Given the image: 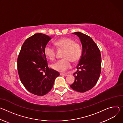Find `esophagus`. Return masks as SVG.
Listing matches in <instances>:
<instances>
[{
  "label": "esophagus",
  "instance_id": "esophagus-1",
  "mask_svg": "<svg viewBox=\"0 0 123 123\" xmlns=\"http://www.w3.org/2000/svg\"><path fill=\"white\" fill-rule=\"evenodd\" d=\"M60 75H62V76H67V74H66V73H61Z\"/></svg>",
  "mask_w": 123,
  "mask_h": 123
}]
</instances>
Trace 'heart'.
Instances as JSON below:
<instances>
[{
    "mask_svg": "<svg viewBox=\"0 0 123 123\" xmlns=\"http://www.w3.org/2000/svg\"><path fill=\"white\" fill-rule=\"evenodd\" d=\"M59 49H64L62 55L63 58L52 64L53 69L58 71L63 72L70 67L71 63L76 62L80 59L81 54V48L80 44L69 37H63L58 39L54 43ZM44 54L49 60H53L56 56V50L49 44L44 47Z\"/></svg>",
    "mask_w": 123,
    "mask_h": 123,
    "instance_id": "b5f03b06",
    "label": "heart"
}]
</instances>
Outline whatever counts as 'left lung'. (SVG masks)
<instances>
[{"label":"left lung","mask_w":123,"mask_h":123,"mask_svg":"<svg viewBox=\"0 0 123 123\" xmlns=\"http://www.w3.org/2000/svg\"><path fill=\"white\" fill-rule=\"evenodd\" d=\"M79 37L82 44V54L76 68L80 70L73 74L74 82L70 86L75 91L85 92L92 88L98 81L101 72V55L97 44L88 36L73 33Z\"/></svg>","instance_id":"8db88e82"}]
</instances>
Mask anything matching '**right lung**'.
<instances>
[{"label":"right lung","mask_w":123,"mask_h":123,"mask_svg":"<svg viewBox=\"0 0 123 123\" xmlns=\"http://www.w3.org/2000/svg\"><path fill=\"white\" fill-rule=\"evenodd\" d=\"M51 38L37 33L24 42L18 58V71L21 82L30 93L42 96L52 88L60 73L48 67L44 47Z\"/></svg>","instance_id":"obj_1"}]
</instances>
